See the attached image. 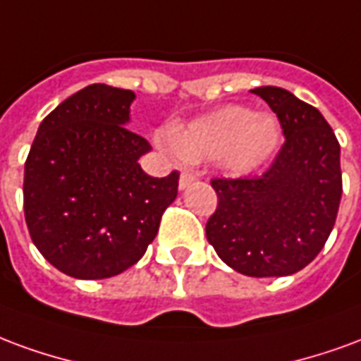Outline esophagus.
<instances>
[{"instance_id":"esophagus-1","label":"esophagus","mask_w":361,"mask_h":361,"mask_svg":"<svg viewBox=\"0 0 361 361\" xmlns=\"http://www.w3.org/2000/svg\"><path fill=\"white\" fill-rule=\"evenodd\" d=\"M194 180H196V175H192V173H183L180 178H178V188L184 190V188H188Z\"/></svg>"}]
</instances>
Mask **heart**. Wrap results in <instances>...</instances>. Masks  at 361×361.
I'll use <instances>...</instances> for the list:
<instances>
[{
	"mask_svg": "<svg viewBox=\"0 0 361 361\" xmlns=\"http://www.w3.org/2000/svg\"><path fill=\"white\" fill-rule=\"evenodd\" d=\"M279 136L275 117L242 105H225L169 130L178 157L192 163L213 159L231 177L256 173L277 149Z\"/></svg>",
	"mask_w": 361,
	"mask_h": 361,
	"instance_id": "b5f03b06",
	"label": "heart"
}]
</instances>
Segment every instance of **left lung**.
Wrapping results in <instances>:
<instances>
[{
    "mask_svg": "<svg viewBox=\"0 0 361 361\" xmlns=\"http://www.w3.org/2000/svg\"><path fill=\"white\" fill-rule=\"evenodd\" d=\"M277 113L285 144L257 178H213L217 209L206 236L217 256L248 277H285L319 254L343 196L341 146L315 107L288 90H252Z\"/></svg>",
    "mask_w": 361,
    "mask_h": 361,
    "instance_id": "1",
    "label": "left lung"
}]
</instances>
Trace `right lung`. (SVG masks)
<instances>
[{
    "label": "right lung",
    "mask_w": 361,
    "mask_h": 361,
    "mask_svg": "<svg viewBox=\"0 0 361 361\" xmlns=\"http://www.w3.org/2000/svg\"><path fill=\"white\" fill-rule=\"evenodd\" d=\"M133 90L90 84L38 126L25 163V219L34 246L75 279H107L140 259L175 202L178 173L142 171L152 146L126 125Z\"/></svg>",
    "instance_id": "obj_1"
}]
</instances>
